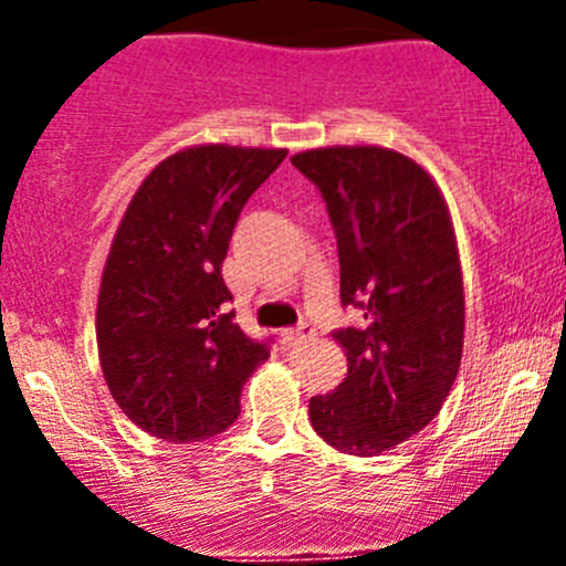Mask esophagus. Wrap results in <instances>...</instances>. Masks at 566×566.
I'll return each instance as SVG.
<instances>
[{
	"label": "esophagus",
	"instance_id": "34e87169",
	"mask_svg": "<svg viewBox=\"0 0 566 566\" xmlns=\"http://www.w3.org/2000/svg\"><path fill=\"white\" fill-rule=\"evenodd\" d=\"M314 337V328L312 326H300V328H283L280 332V339L286 345H300L306 343V339Z\"/></svg>",
	"mask_w": 566,
	"mask_h": 566
}]
</instances>
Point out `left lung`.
<instances>
[{"mask_svg": "<svg viewBox=\"0 0 566 566\" xmlns=\"http://www.w3.org/2000/svg\"><path fill=\"white\" fill-rule=\"evenodd\" d=\"M294 167L319 189L339 252V328L348 374L312 397V428L332 448L377 457L431 422L462 363L464 292L448 203L408 155L319 147Z\"/></svg>", "mask_w": 566, "mask_h": 566, "instance_id": "1", "label": "left lung"}]
</instances>
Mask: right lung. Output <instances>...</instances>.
Here are the masks:
<instances>
[{
  "label": "right lung",
  "mask_w": 566,
  "mask_h": 566,
  "mask_svg": "<svg viewBox=\"0 0 566 566\" xmlns=\"http://www.w3.org/2000/svg\"><path fill=\"white\" fill-rule=\"evenodd\" d=\"M286 149L203 144L169 155L124 212L102 274L98 359L138 428L167 442L227 431L269 343L229 312L221 266L240 209Z\"/></svg>",
  "instance_id": "1"
}]
</instances>
